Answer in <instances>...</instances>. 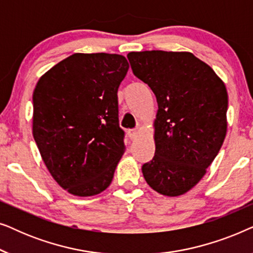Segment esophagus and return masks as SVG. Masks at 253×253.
I'll use <instances>...</instances> for the list:
<instances>
[{
    "label": "esophagus",
    "instance_id": "34e87169",
    "mask_svg": "<svg viewBox=\"0 0 253 253\" xmlns=\"http://www.w3.org/2000/svg\"><path fill=\"white\" fill-rule=\"evenodd\" d=\"M138 133H139V131H138L137 129L127 130V136H129L130 139H134V138H137Z\"/></svg>",
    "mask_w": 253,
    "mask_h": 253
}]
</instances>
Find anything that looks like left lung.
<instances>
[{"instance_id":"left-lung-1","label":"left lung","mask_w":253,"mask_h":253,"mask_svg":"<svg viewBox=\"0 0 253 253\" xmlns=\"http://www.w3.org/2000/svg\"><path fill=\"white\" fill-rule=\"evenodd\" d=\"M127 58L158 102L155 153L141 167L145 181L160 195H184L204 177L226 138V85L190 51H131Z\"/></svg>"}]
</instances>
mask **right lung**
<instances>
[{
    "mask_svg": "<svg viewBox=\"0 0 253 253\" xmlns=\"http://www.w3.org/2000/svg\"><path fill=\"white\" fill-rule=\"evenodd\" d=\"M127 70L123 55L76 53L37 83L34 140L48 171L71 195H99L113 181L126 151L117 89Z\"/></svg>",
    "mask_w": 253,
    "mask_h": 253,
    "instance_id": "right-lung-1",
    "label": "right lung"
}]
</instances>
